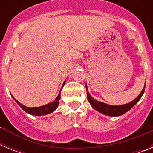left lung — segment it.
Instances as JSON below:
<instances>
[{
    "mask_svg": "<svg viewBox=\"0 0 153 153\" xmlns=\"http://www.w3.org/2000/svg\"><path fill=\"white\" fill-rule=\"evenodd\" d=\"M145 87L146 84L144 86V88L143 89L142 92L140 93V95L138 96L134 100H132V102H129V103L122 105V106H110V105H108V104L99 102V101H97L96 100H94L90 95V93L88 92H87V99H88V101L90 102V103L91 104V106L96 110L100 112V113H103V114L107 115V116H110V117H118V116H121V115L126 113L127 111H129L132 106H135V104L140 100V99H141L142 96L143 95L144 91H145Z\"/></svg>",
    "mask_w": 153,
    "mask_h": 153,
    "instance_id": "obj_1",
    "label": "left lung"
}]
</instances>
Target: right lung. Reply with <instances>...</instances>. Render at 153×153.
Listing matches in <instances>:
<instances>
[{
  "label": "right lung",
  "mask_w": 153,
  "mask_h": 153,
  "mask_svg": "<svg viewBox=\"0 0 153 153\" xmlns=\"http://www.w3.org/2000/svg\"><path fill=\"white\" fill-rule=\"evenodd\" d=\"M65 82L63 83V86L64 85ZM14 99V98H13ZM60 92L59 93V95L58 97H56V100H55L53 102H51V103H48L45 106H40V107H33V108H30V107H27V106H24L21 103L18 102L17 100H16L15 99H14V100L17 102V103L18 104L19 106H21L23 109H24V111L26 112V113H29V114L31 115H34V116H41V115H46L48 114V113H51L52 112H53L55 109H56V107L59 105V100H60Z\"/></svg>",
  "instance_id": "1"
}]
</instances>
